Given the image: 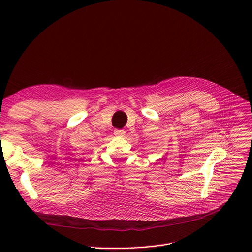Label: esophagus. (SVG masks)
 I'll return each mask as SVG.
<instances>
[{"mask_svg":"<svg viewBox=\"0 0 252 252\" xmlns=\"http://www.w3.org/2000/svg\"><path fill=\"white\" fill-rule=\"evenodd\" d=\"M114 135L124 136L125 135V131L123 130V129H116V130H114Z\"/></svg>","mask_w":252,"mask_h":252,"instance_id":"1","label":"esophagus"}]
</instances>
